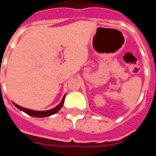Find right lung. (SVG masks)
I'll use <instances>...</instances> for the list:
<instances>
[{"mask_svg": "<svg viewBox=\"0 0 156 156\" xmlns=\"http://www.w3.org/2000/svg\"><path fill=\"white\" fill-rule=\"evenodd\" d=\"M65 97H66V95H64V97H63L62 100L60 102V104L58 105H57L55 108H52V109L50 110H47V111H35V110H32V109H28V108H23V107H21V106L15 104L13 102L14 105L16 106V108H19V110H21V111L24 112L28 115H31V116L34 117H47V116H50V115H54V114H55L56 112L59 111V110L61 109L62 107L63 104H64V101H65Z\"/></svg>", "mask_w": 156, "mask_h": 156, "instance_id": "right-lung-1", "label": "right lung"}]
</instances>
